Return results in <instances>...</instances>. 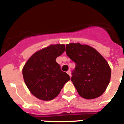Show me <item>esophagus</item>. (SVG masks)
Segmentation results:
<instances>
[{"instance_id":"esophagus-1","label":"esophagus","mask_w":124,"mask_h":124,"mask_svg":"<svg viewBox=\"0 0 124 124\" xmlns=\"http://www.w3.org/2000/svg\"><path fill=\"white\" fill-rule=\"evenodd\" d=\"M67 74H68L69 75L70 77H71V71H67Z\"/></svg>"}]
</instances>
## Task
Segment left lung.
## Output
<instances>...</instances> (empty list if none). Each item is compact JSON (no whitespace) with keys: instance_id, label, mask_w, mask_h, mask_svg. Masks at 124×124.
Instances as JSON below:
<instances>
[{"instance_id":"left-lung-1","label":"left lung","mask_w":124,"mask_h":124,"mask_svg":"<svg viewBox=\"0 0 124 124\" xmlns=\"http://www.w3.org/2000/svg\"><path fill=\"white\" fill-rule=\"evenodd\" d=\"M66 54L76 63L71 80L85 99L101 96L108 85L111 70L107 61L92 47L80 43L66 46Z\"/></svg>"}]
</instances>
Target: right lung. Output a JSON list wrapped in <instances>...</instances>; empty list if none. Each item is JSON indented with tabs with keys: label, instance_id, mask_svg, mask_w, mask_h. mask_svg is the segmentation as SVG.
Listing matches in <instances>:
<instances>
[{
	"label": "right lung",
	"instance_id": "obj_1",
	"mask_svg": "<svg viewBox=\"0 0 124 124\" xmlns=\"http://www.w3.org/2000/svg\"><path fill=\"white\" fill-rule=\"evenodd\" d=\"M65 50L63 44L51 45L34 53L24 66L25 83L31 93L39 99L53 100L70 80L69 75L61 71V66L56 61Z\"/></svg>",
	"mask_w": 124,
	"mask_h": 124
}]
</instances>
